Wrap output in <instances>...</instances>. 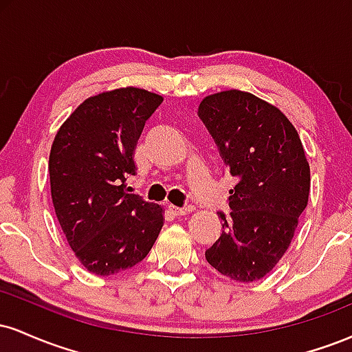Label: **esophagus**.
<instances>
[{
	"label": "esophagus",
	"instance_id": "34e87169",
	"mask_svg": "<svg viewBox=\"0 0 352 352\" xmlns=\"http://www.w3.org/2000/svg\"><path fill=\"white\" fill-rule=\"evenodd\" d=\"M168 212L175 217H182V215H187V213L192 212V207L182 208V207H175V205H168Z\"/></svg>",
	"mask_w": 352,
	"mask_h": 352
}]
</instances>
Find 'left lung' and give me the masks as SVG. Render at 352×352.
Returning a JSON list of instances; mask_svg holds the SVG:
<instances>
[{
    "mask_svg": "<svg viewBox=\"0 0 352 352\" xmlns=\"http://www.w3.org/2000/svg\"><path fill=\"white\" fill-rule=\"evenodd\" d=\"M199 116L220 148L235 188L221 235L205 252L217 272L238 283L263 278L292 245L308 205L311 173L294 125L273 104L228 89L201 99Z\"/></svg>",
    "mask_w": 352,
    "mask_h": 352,
    "instance_id": "left-lung-1",
    "label": "left lung"
}]
</instances>
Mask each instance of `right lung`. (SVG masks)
<instances>
[{"label": "right lung", "instance_id": "1", "mask_svg": "<svg viewBox=\"0 0 352 352\" xmlns=\"http://www.w3.org/2000/svg\"><path fill=\"white\" fill-rule=\"evenodd\" d=\"M162 100L134 86L99 92L76 107L51 145L56 217L79 263L99 276L142 261L164 227L162 205L125 190L145 120Z\"/></svg>", "mask_w": 352, "mask_h": 352}]
</instances>
